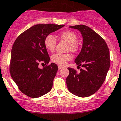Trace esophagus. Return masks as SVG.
<instances>
[{
    "instance_id": "esophagus-1",
    "label": "esophagus",
    "mask_w": 121,
    "mask_h": 121,
    "mask_svg": "<svg viewBox=\"0 0 121 121\" xmlns=\"http://www.w3.org/2000/svg\"><path fill=\"white\" fill-rule=\"evenodd\" d=\"M58 70H60V69H63V67H62V66H60V65H58Z\"/></svg>"
}]
</instances>
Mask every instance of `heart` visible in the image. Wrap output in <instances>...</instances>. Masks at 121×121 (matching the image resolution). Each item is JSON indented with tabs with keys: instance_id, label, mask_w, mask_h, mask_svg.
Returning <instances> with one entry per match:
<instances>
[{
	"instance_id": "heart-1",
	"label": "heart",
	"mask_w": 121,
	"mask_h": 121,
	"mask_svg": "<svg viewBox=\"0 0 121 121\" xmlns=\"http://www.w3.org/2000/svg\"><path fill=\"white\" fill-rule=\"evenodd\" d=\"M59 38L62 40L68 43L67 51H70L72 52H76L79 48V45L77 43V37L74 32L70 31H65L61 32L59 34ZM44 44L45 47L50 52H53L56 49L57 41L53 35L49 34L44 38ZM72 57L70 53L61 54L56 53L51 57V61L59 65H64Z\"/></svg>"
}]
</instances>
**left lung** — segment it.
Wrapping results in <instances>:
<instances>
[{
	"label": "left lung",
	"mask_w": 121,
	"mask_h": 121,
	"mask_svg": "<svg viewBox=\"0 0 121 121\" xmlns=\"http://www.w3.org/2000/svg\"><path fill=\"white\" fill-rule=\"evenodd\" d=\"M83 37V46L75 63L80 72L69 67L66 78L69 90L74 95L86 98L96 92L104 83L110 67V55L106 42L93 29L84 25L71 26Z\"/></svg>",
	"instance_id": "left-lung-1"
}]
</instances>
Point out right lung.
<instances>
[{
  "mask_svg": "<svg viewBox=\"0 0 121 121\" xmlns=\"http://www.w3.org/2000/svg\"><path fill=\"white\" fill-rule=\"evenodd\" d=\"M64 25L37 24L22 32L14 42L11 51L10 73L23 94L37 98L48 93L58 70L55 63L48 65L50 58L44 44L47 35ZM47 65L41 69L39 64Z\"/></svg>",
  "mask_w": 121,
  "mask_h": 121,
  "instance_id": "add662e5",
  "label": "right lung"
}]
</instances>
